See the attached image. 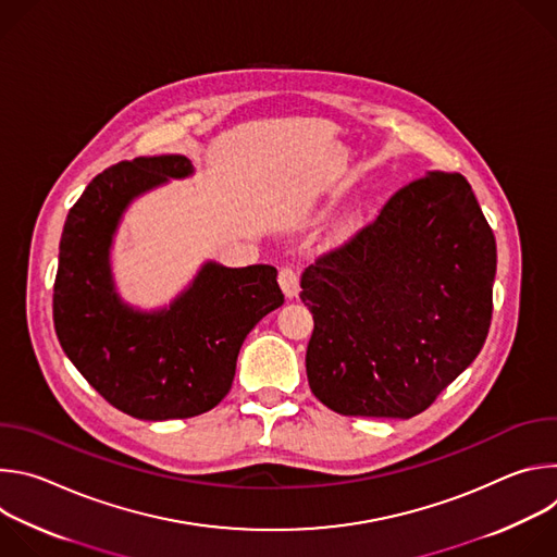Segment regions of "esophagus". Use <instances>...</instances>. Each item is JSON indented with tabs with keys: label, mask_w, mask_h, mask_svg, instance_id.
Wrapping results in <instances>:
<instances>
[{
	"label": "esophagus",
	"mask_w": 557,
	"mask_h": 557,
	"mask_svg": "<svg viewBox=\"0 0 557 557\" xmlns=\"http://www.w3.org/2000/svg\"><path fill=\"white\" fill-rule=\"evenodd\" d=\"M277 282H280V286H282V290L288 299L297 297V293H299V273L293 267H282L280 275H277Z\"/></svg>",
	"instance_id": "esophagus-1"
}]
</instances>
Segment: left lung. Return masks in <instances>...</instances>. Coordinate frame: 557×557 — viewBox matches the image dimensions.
Listing matches in <instances>:
<instances>
[{"mask_svg":"<svg viewBox=\"0 0 557 557\" xmlns=\"http://www.w3.org/2000/svg\"><path fill=\"white\" fill-rule=\"evenodd\" d=\"M494 275L496 237L460 174L401 187L301 275L312 394L344 417L421 414L481 352Z\"/></svg>","mask_w":557,"mask_h":557,"instance_id":"1","label":"left lung"}]
</instances>
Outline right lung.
<instances>
[{
    "label": "right lung",
    "instance_id": "obj_1",
    "mask_svg": "<svg viewBox=\"0 0 557 557\" xmlns=\"http://www.w3.org/2000/svg\"><path fill=\"white\" fill-rule=\"evenodd\" d=\"M189 158L140 156L92 178L63 224L52 317L74 368L116 410L140 421L189 419L231 389L237 352L264 314L284 304L269 264L207 262L170 308L123 304L110 271L112 235L127 205L191 176Z\"/></svg>",
    "mask_w": 557,
    "mask_h": 557
}]
</instances>
